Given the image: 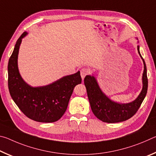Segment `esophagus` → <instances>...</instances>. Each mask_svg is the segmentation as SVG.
Returning a JSON list of instances; mask_svg holds the SVG:
<instances>
[{"label": "esophagus", "mask_w": 156, "mask_h": 156, "mask_svg": "<svg viewBox=\"0 0 156 156\" xmlns=\"http://www.w3.org/2000/svg\"><path fill=\"white\" fill-rule=\"evenodd\" d=\"M89 73V70L87 69H86V68L82 69L80 70V76H81L82 79L84 80V77H85L87 75H88Z\"/></svg>", "instance_id": "1"}]
</instances>
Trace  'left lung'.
<instances>
[{
	"instance_id": "obj_1",
	"label": "left lung",
	"mask_w": 156,
	"mask_h": 156,
	"mask_svg": "<svg viewBox=\"0 0 156 156\" xmlns=\"http://www.w3.org/2000/svg\"><path fill=\"white\" fill-rule=\"evenodd\" d=\"M138 45L140 56L144 63V72L142 74V89L138 98L129 103L120 104L110 100L99 87L96 78L93 76H86L84 80L89 103L94 114L102 120L108 123L123 122L136 114L146 96L148 88L147 67L142 58Z\"/></svg>"
}]
</instances>
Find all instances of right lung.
Here are the masks:
<instances>
[{
	"label": "right lung",
	"mask_w": 156,
	"mask_h": 156,
	"mask_svg": "<svg viewBox=\"0 0 156 156\" xmlns=\"http://www.w3.org/2000/svg\"><path fill=\"white\" fill-rule=\"evenodd\" d=\"M25 31L18 39L8 62V87L13 100L24 114L40 122L58 120L67 110L73 89L80 84V72L43 87H33L23 80L18 68V55Z\"/></svg>",
	"instance_id": "1"
}]
</instances>
